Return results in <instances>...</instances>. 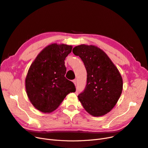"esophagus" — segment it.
Segmentation results:
<instances>
[{
    "label": "esophagus",
    "mask_w": 148,
    "mask_h": 148,
    "mask_svg": "<svg viewBox=\"0 0 148 148\" xmlns=\"http://www.w3.org/2000/svg\"><path fill=\"white\" fill-rule=\"evenodd\" d=\"M73 82L74 83V84H75V85H76V83H77V80H76L75 79L73 80Z\"/></svg>",
    "instance_id": "obj_1"
}]
</instances>
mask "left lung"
<instances>
[{
    "instance_id": "8db88e82",
    "label": "left lung",
    "mask_w": 148,
    "mask_h": 148,
    "mask_svg": "<svg viewBox=\"0 0 148 148\" xmlns=\"http://www.w3.org/2000/svg\"><path fill=\"white\" fill-rule=\"evenodd\" d=\"M73 52L81 58L87 71L86 86L78 96L79 101L92 116L107 114L122 94L123 81L118 68L106 53L95 45H77Z\"/></svg>"
}]
</instances>
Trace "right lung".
Masks as SVG:
<instances>
[{"label":"right lung","instance_id":"1","mask_svg":"<svg viewBox=\"0 0 148 148\" xmlns=\"http://www.w3.org/2000/svg\"><path fill=\"white\" fill-rule=\"evenodd\" d=\"M73 47L52 44L44 48L31 64L25 80L30 103L43 113L55 110L70 92L74 84L66 79L65 59Z\"/></svg>","mask_w":148,"mask_h":148}]
</instances>
